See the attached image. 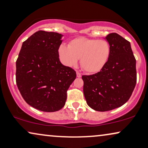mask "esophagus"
I'll list each match as a JSON object with an SVG mask.
<instances>
[{
	"label": "esophagus",
	"mask_w": 148,
	"mask_h": 148,
	"mask_svg": "<svg viewBox=\"0 0 148 148\" xmlns=\"http://www.w3.org/2000/svg\"><path fill=\"white\" fill-rule=\"evenodd\" d=\"M77 77H82V74H81L79 72H77Z\"/></svg>",
	"instance_id": "34e87169"
}]
</instances>
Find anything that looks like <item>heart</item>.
<instances>
[{
	"mask_svg": "<svg viewBox=\"0 0 148 148\" xmlns=\"http://www.w3.org/2000/svg\"><path fill=\"white\" fill-rule=\"evenodd\" d=\"M110 46L106 40L75 38L69 45L62 44L58 49L60 59L64 65L73 66L81 58V66L86 71L96 73L106 65L110 55Z\"/></svg>",
	"mask_w": 148,
	"mask_h": 148,
	"instance_id": "heart-1",
	"label": "heart"
}]
</instances>
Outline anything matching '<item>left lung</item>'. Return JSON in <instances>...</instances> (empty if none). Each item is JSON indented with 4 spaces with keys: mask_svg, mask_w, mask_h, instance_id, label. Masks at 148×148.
<instances>
[{
    "mask_svg": "<svg viewBox=\"0 0 148 148\" xmlns=\"http://www.w3.org/2000/svg\"><path fill=\"white\" fill-rule=\"evenodd\" d=\"M105 38L111 50L106 64L97 73L82 76L87 104L100 112L125 104L137 82L136 60L130 42L116 33L108 34Z\"/></svg>",
    "mask_w": 148,
    "mask_h": 148,
    "instance_id": "left-lung-1",
    "label": "left lung"
}]
</instances>
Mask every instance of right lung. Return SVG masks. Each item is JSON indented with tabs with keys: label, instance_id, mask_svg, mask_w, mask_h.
<instances>
[{
	"label": "right lung",
	"instance_id": "obj_1",
	"mask_svg": "<svg viewBox=\"0 0 148 148\" xmlns=\"http://www.w3.org/2000/svg\"><path fill=\"white\" fill-rule=\"evenodd\" d=\"M62 36L36 32L23 42L16 61V83L22 97L44 112H55L64 106L66 92L76 78V72L59 60Z\"/></svg>",
	"mask_w": 148,
	"mask_h": 148
}]
</instances>
